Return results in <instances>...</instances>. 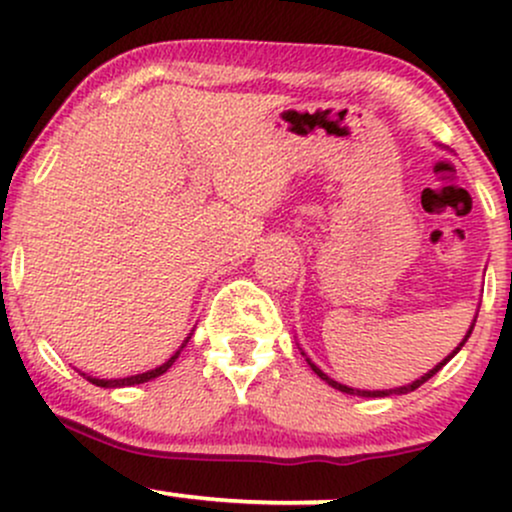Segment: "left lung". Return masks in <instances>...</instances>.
I'll return each mask as SVG.
<instances>
[{"mask_svg": "<svg viewBox=\"0 0 512 512\" xmlns=\"http://www.w3.org/2000/svg\"><path fill=\"white\" fill-rule=\"evenodd\" d=\"M474 324H476V317H474V321H472V326H469L467 336H464V338H462V343H459V346H457L455 350H452V353H450V355H447V358H445V360H442V363H438V365H435V367H433V370H428V372H426V375H423V377H418V380H413L411 384H404V387H394V389H372V392H370V389H353V387H348V384H341V382L331 380V377H329V375H326V372H324V370H319V367H317V365H314V363H312V360H309V358H307V353H302V355H304V360H307V363H309V367H312V370H314V372H317V375L321 377V380H324L326 384H329V387H333V389H338V392H343V394H353V396H392V394H409V392H413V389H418V387H421V384H423V382H428V380H430V377H433V375H435V372H438V370H442V365H447V363H450V360H452V358H455V355L459 353V350H462V346H464V343H467V338H469V336H472V329H474Z\"/></svg>", "mask_w": 512, "mask_h": 512, "instance_id": "obj_1", "label": "left lung"}]
</instances>
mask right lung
Instances as JSON below:
<instances>
[{"label": "right lung", "mask_w": 512, "mask_h": 512, "mask_svg": "<svg viewBox=\"0 0 512 512\" xmlns=\"http://www.w3.org/2000/svg\"><path fill=\"white\" fill-rule=\"evenodd\" d=\"M191 336H193V333H188V338H191ZM188 338H186V341L181 343V348L176 350V353L171 355V358L166 360L164 365L154 367V370H147V372H142V375L123 377V380H96V377H91V375H84V377H86V380H89L91 384H96V387H106V389H116V387H130V384H142V382H149V380H154V377L164 375V372L169 370V367L176 363V358H179V353H181V350H183V346H186V343H188Z\"/></svg>", "instance_id": "1"}]
</instances>
